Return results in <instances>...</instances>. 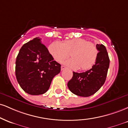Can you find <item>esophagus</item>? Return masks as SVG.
Masks as SVG:
<instances>
[{
	"label": "esophagus",
	"mask_w": 128,
	"mask_h": 128,
	"mask_svg": "<svg viewBox=\"0 0 128 128\" xmlns=\"http://www.w3.org/2000/svg\"><path fill=\"white\" fill-rule=\"evenodd\" d=\"M66 68V67L65 66H61V70H64V69Z\"/></svg>",
	"instance_id": "34e87169"
}]
</instances>
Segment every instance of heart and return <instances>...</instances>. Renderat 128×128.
I'll return each mask as SVG.
<instances>
[{
	"label": "heart",
	"mask_w": 128,
	"mask_h": 128,
	"mask_svg": "<svg viewBox=\"0 0 128 128\" xmlns=\"http://www.w3.org/2000/svg\"><path fill=\"white\" fill-rule=\"evenodd\" d=\"M49 54L58 62H62L70 56L72 58L64 62L66 66L74 70L80 68L86 70L90 68L96 62L98 55V49L91 42L82 38H76L52 42L48 47Z\"/></svg>",
	"instance_id": "1"
}]
</instances>
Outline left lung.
Returning <instances> with one entry per match:
<instances>
[{"mask_svg": "<svg viewBox=\"0 0 128 128\" xmlns=\"http://www.w3.org/2000/svg\"><path fill=\"white\" fill-rule=\"evenodd\" d=\"M96 46L98 49V55L95 64L85 72H73L72 79L67 84L70 91L78 96H91L101 88L106 81L110 59L107 49L103 44H97Z\"/></svg>", "mask_w": 128, "mask_h": 128, "instance_id": "1", "label": "left lung"}]
</instances>
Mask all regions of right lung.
<instances>
[{"mask_svg": "<svg viewBox=\"0 0 128 128\" xmlns=\"http://www.w3.org/2000/svg\"><path fill=\"white\" fill-rule=\"evenodd\" d=\"M60 71L61 65L54 61L39 38L23 44L20 49L15 62V75L20 86L26 93L44 94Z\"/></svg>", "mask_w": 128, "mask_h": 128, "instance_id": "obj_1", "label": "right lung"}]
</instances>
